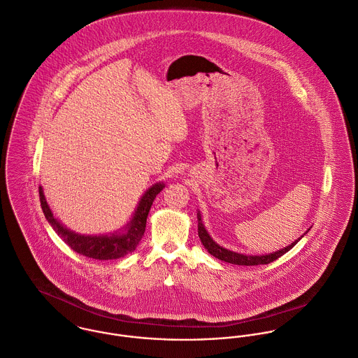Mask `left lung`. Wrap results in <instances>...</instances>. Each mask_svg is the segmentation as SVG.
Masks as SVG:
<instances>
[{
	"mask_svg": "<svg viewBox=\"0 0 358 358\" xmlns=\"http://www.w3.org/2000/svg\"><path fill=\"white\" fill-rule=\"evenodd\" d=\"M310 231V228L303 234L306 235L307 232ZM198 235L201 238V242L203 243V246L208 249V252L215 256V259L221 260V262H225V263H231V264H236V266H259V264H268L274 260H277L278 257H281L282 255H285L286 252H289L301 238L303 235L296 239L293 243L287 245L284 249H280L277 252H273V253H268V255H257V256H253V255H242V253H236V252H232V250H228L222 246H220L218 243H215L213 241V238L209 235V232L206 231L203 222H202V215L198 212Z\"/></svg>",
	"mask_w": 358,
	"mask_h": 358,
	"instance_id": "1",
	"label": "left lung"
}]
</instances>
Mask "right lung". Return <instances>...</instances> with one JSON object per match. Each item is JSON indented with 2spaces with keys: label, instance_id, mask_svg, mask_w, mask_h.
Segmentation results:
<instances>
[{
  "label": "right lung",
  "instance_id": "add662e5",
  "mask_svg": "<svg viewBox=\"0 0 358 358\" xmlns=\"http://www.w3.org/2000/svg\"><path fill=\"white\" fill-rule=\"evenodd\" d=\"M163 188H164L163 182H156L146 189V192L141 196L137 205L134 215L126 224V227H123V229L116 231L113 234H108V235H83L66 228V225H64L54 215L44 196L43 187L41 185L38 187L41 209L44 212L45 218L51 224V227L55 229V232L64 239L66 245H69V248L74 252L95 260L120 259L136 250L137 245L143 239L145 227H146V218L150 210V206L156 195Z\"/></svg>",
  "mask_w": 358,
  "mask_h": 358
}]
</instances>
